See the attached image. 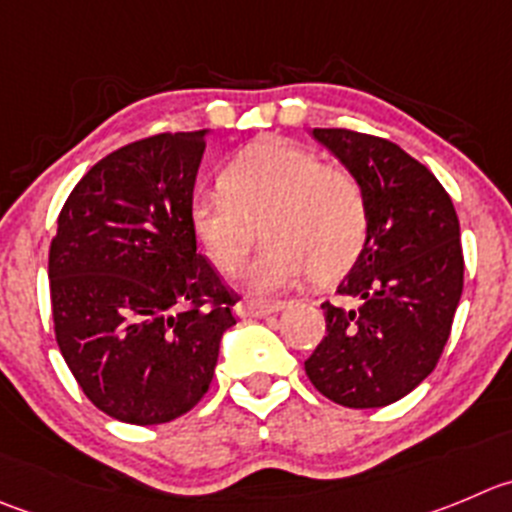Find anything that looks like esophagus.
Wrapping results in <instances>:
<instances>
[{
  "label": "esophagus",
  "mask_w": 512,
  "mask_h": 512,
  "mask_svg": "<svg viewBox=\"0 0 512 512\" xmlns=\"http://www.w3.org/2000/svg\"><path fill=\"white\" fill-rule=\"evenodd\" d=\"M281 309L279 301H241L236 306V314L241 319H261V316L276 314Z\"/></svg>",
  "instance_id": "esophagus-1"
}]
</instances>
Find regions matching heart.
I'll use <instances>...</instances> for the list:
<instances>
[{
    "instance_id": "1",
    "label": "heart",
    "mask_w": 512,
    "mask_h": 512,
    "mask_svg": "<svg viewBox=\"0 0 512 512\" xmlns=\"http://www.w3.org/2000/svg\"><path fill=\"white\" fill-rule=\"evenodd\" d=\"M221 193H198L188 221L208 259L233 276L246 266L253 243L269 238L251 269L256 291H276L314 271L334 281L362 256L369 208L352 173L324 165L311 150L261 140L223 168Z\"/></svg>"
}]
</instances>
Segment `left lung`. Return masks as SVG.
Returning a JSON list of instances; mask_svg holds the SVG:
<instances>
[{
  "label": "left lung",
  "mask_w": 512,
  "mask_h": 512,
  "mask_svg": "<svg viewBox=\"0 0 512 512\" xmlns=\"http://www.w3.org/2000/svg\"><path fill=\"white\" fill-rule=\"evenodd\" d=\"M362 186L369 236L337 294L306 377L344 407L392 405L435 369L462 296L460 221L440 180L410 153L344 128H314Z\"/></svg>",
  "instance_id": "8db88e82"
}]
</instances>
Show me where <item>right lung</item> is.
<instances>
[{
  "instance_id": "add662e5",
  "label": "right lung",
  "mask_w": 512,
  "mask_h": 512,
  "mask_svg": "<svg viewBox=\"0 0 512 512\" xmlns=\"http://www.w3.org/2000/svg\"><path fill=\"white\" fill-rule=\"evenodd\" d=\"M206 130L123 145L72 188L50 246L55 337L97 410L160 425L201 402L238 296L188 221Z\"/></svg>"
}]
</instances>
